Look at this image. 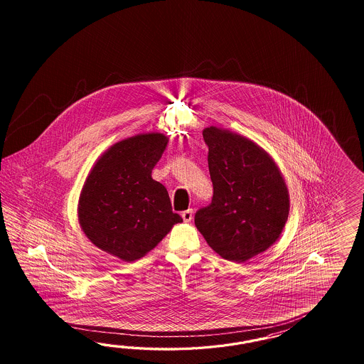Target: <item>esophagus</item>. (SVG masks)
<instances>
[{"label":"esophagus","mask_w":364,"mask_h":364,"mask_svg":"<svg viewBox=\"0 0 364 364\" xmlns=\"http://www.w3.org/2000/svg\"><path fill=\"white\" fill-rule=\"evenodd\" d=\"M181 218H183V220L186 221V223H189V221H192V219H193V210H184V212L181 213Z\"/></svg>","instance_id":"obj_1"}]
</instances>
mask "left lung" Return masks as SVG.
<instances>
[{
    "label": "left lung",
    "mask_w": 364,
    "mask_h": 364,
    "mask_svg": "<svg viewBox=\"0 0 364 364\" xmlns=\"http://www.w3.org/2000/svg\"><path fill=\"white\" fill-rule=\"evenodd\" d=\"M213 184L210 207L195 224L225 260L245 263L280 237L289 213L286 180L272 156L254 140L218 127L203 131Z\"/></svg>",
    "instance_id": "1"
}]
</instances>
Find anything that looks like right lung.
I'll return each instance as SVG.
<instances>
[{
    "label": "right lung",
    "mask_w": 364,
    "mask_h": 364,
    "mask_svg": "<svg viewBox=\"0 0 364 364\" xmlns=\"http://www.w3.org/2000/svg\"><path fill=\"white\" fill-rule=\"evenodd\" d=\"M168 144L164 133L117 141L90 168L78 198L80 227L107 254L134 262L152 251L183 219L152 169Z\"/></svg>",
    "instance_id": "right-lung-1"
}]
</instances>
